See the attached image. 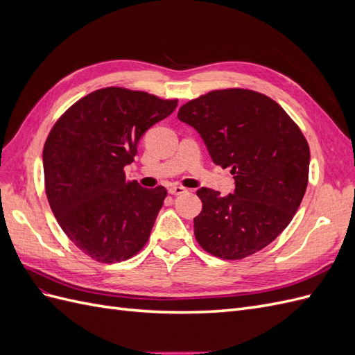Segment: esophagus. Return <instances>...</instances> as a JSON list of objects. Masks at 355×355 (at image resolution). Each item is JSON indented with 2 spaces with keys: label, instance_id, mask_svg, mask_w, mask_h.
Returning <instances> with one entry per match:
<instances>
[{
  "label": "esophagus",
  "instance_id": "1",
  "mask_svg": "<svg viewBox=\"0 0 355 355\" xmlns=\"http://www.w3.org/2000/svg\"><path fill=\"white\" fill-rule=\"evenodd\" d=\"M184 192H187V189L182 187H170L168 188V194H171V196H180V194H184Z\"/></svg>",
  "mask_w": 355,
  "mask_h": 355
}]
</instances>
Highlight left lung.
<instances>
[{"mask_svg":"<svg viewBox=\"0 0 355 355\" xmlns=\"http://www.w3.org/2000/svg\"><path fill=\"white\" fill-rule=\"evenodd\" d=\"M178 118L198 132L214 164L230 167L235 189L201 188L194 219L204 250L234 261L274 241L293 219L308 185L309 146L280 105L252 90L210 92Z\"/></svg>","mask_w":355,"mask_h":355,"instance_id":"8db88e82","label":"left lung"}]
</instances>
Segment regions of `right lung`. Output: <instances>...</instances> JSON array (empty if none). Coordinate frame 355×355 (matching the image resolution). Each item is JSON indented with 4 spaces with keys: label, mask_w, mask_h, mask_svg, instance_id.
<instances>
[{
    "label": "right lung",
    "mask_w": 355,
    "mask_h": 355,
    "mask_svg": "<svg viewBox=\"0 0 355 355\" xmlns=\"http://www.w3.org/2000/svg\"><path fill=\"white\" fill-rule=\"evenodd\" d=\"M145 92L96 90L73 103L51 128L44 149L50 207L69 240L99 262H121L146 244L167 189L127 182L148 128L176 110Z\"/></svg>",
    "instance_id": "1"
}]
</instances>
